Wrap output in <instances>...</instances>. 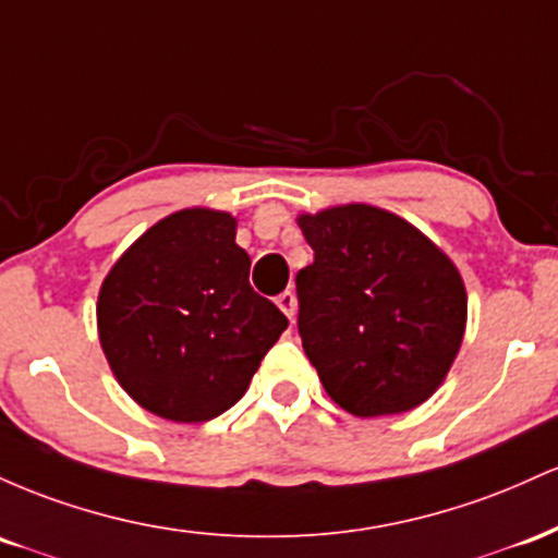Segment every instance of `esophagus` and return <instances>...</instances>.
Returning <instances> with one entry per match:
<instances>
[{
	"label": "esophagus",
	"mask_w": 558,
	"mask_h": 558,
	"mask_svg": "<svg viewBox=\"0 0 558 558\" xmlns=\"http://www.w3.org/2000/svg\"><path fill=\"white\" fill-rule=\"evenodd\" d=\"M277 305H279L281 311H284V316L290 318V322H292V318H295V311H298V298L292 295V292H281V295L277 298Z\"/></svg>",
	"instance_id": "obj_1"
}]
</instances>
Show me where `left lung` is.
Here are the masks:
<instances>
[{"instance_id":"8db88e82","label":"left lung","mask_w":558,"mask_h":558,"mask_svg":"<svg viewBox=\"0 0 558 558\" xmlns=\"http://www.w3.org/2000/svg\"><path fill=\"white\" fill-rule=\"evenodd\" d=\"M298 331L324 390L353 416L403 414L446 379L466 327L459 268L409 221L374 205L298 218Z\"/></svg>"}]
</instances>
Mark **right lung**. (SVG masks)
<instances>
[{"label": "right lung", "mask_w": 558, "mask_h": 558, "mask_svg": "<svg viewBox=\"0 0 558 558\" xmlns=\"http://www.w3.org/2000/svg\"><path fill=\"white\" fill-rule=\"evenodd\" d=\"M234 236L229 213H171L102 281L105 359L149 414L186 424L223 414L290 324L250 287V255Z\"/></svg>", "instance_id": "1"}]
</instances>
